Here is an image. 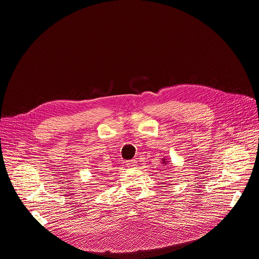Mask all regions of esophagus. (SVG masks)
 Instances as JSON below:
<instances>
[{"label":"esophagus","mask_w":259,"mask_h":259,"mask_svg":"<svg viewBox=\"0 0 259 259\" xmlns=\"http://www.w3.org/2000/svg\"><path fill=\"white\" fill-rule=\"evenodd\" d=\"M136 161L135 160H131V161H126V163H125V165H126L127 167H134L136 166Z\"/></svg>","instance_id":"1"}]
</instances>
